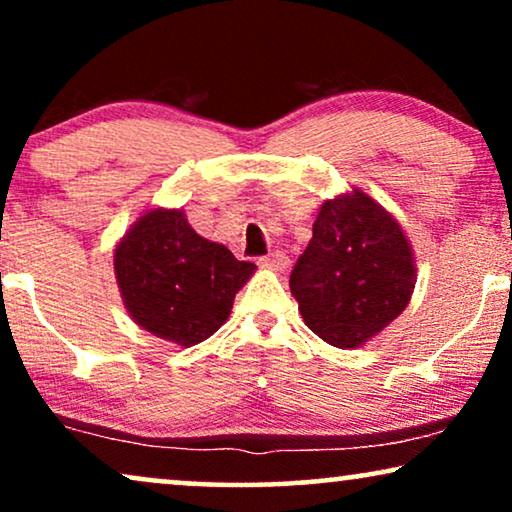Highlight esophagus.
<instances>
[{"label":"esophagus","instance_id":"1","mask_svg":"<svg viewBox=\"0 0 512 512\" xmlns=\"http://www.w3.org/2000/svg\"><path fill=\"white\" fill-rule=\"evenodd\" d=\"M260 264H262L264 269H271V271H283V269L288 267V257L283 255L281 250H276V252H271V255L262 257Z\"/></svg>","mask_w":512,"mask_h":512}]
</instances>
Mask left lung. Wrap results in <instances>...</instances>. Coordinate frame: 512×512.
<instances>
[{"mask_svg":"<svg viewBox=\"0 0 512 512\" xmlns=\"http://www.w3.org/2000/svg\"><path fill=\"white\" fill-rule=\"evenodd\" d=\"M416 255L397 217L359 186L323 200L290 274L297 309L328 345H366L409 307Z\"/></svg>","mask_w":512,"mask_h":512,"instance_id":"obj_1","label":"left lung"}]
</instances>
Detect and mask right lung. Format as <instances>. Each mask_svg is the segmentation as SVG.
Returning a JSON list of instances; mask_svg holds the SVG:
<instances>
[{
  "instance_id": "obj_1",
  "label": "right lung",
  "mask_w": 512,
  "mask_h": 512,
  "mask_svg": "<svg viewBox=\"0 0 512 512\" xmlns=\"http://www.w3.org/2000/svg\"><path fill=\"white\" fill-rule=\"evenodd\" d=\"M255 264L208 241L179 208L141 212L113 250V271L127 314L155 338L193 347L229 319L234 297Z\"/></svg>"
}]
</instances>
